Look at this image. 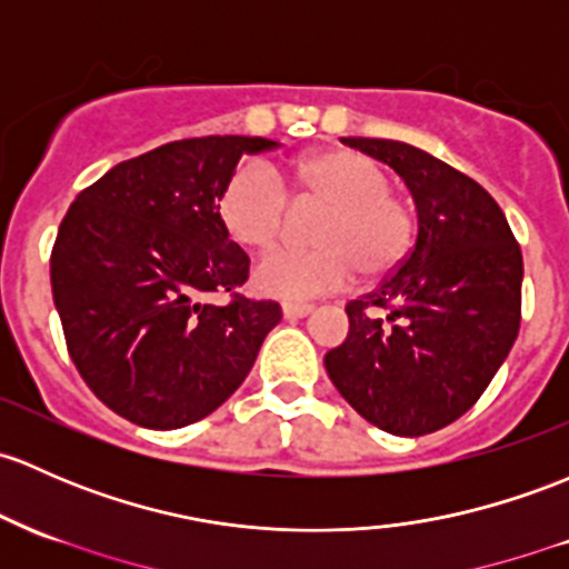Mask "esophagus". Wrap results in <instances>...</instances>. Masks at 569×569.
I'll return each instance as SVG.
<instances>
[{
  "label": "esophagus",
  "mask_w": 569,
  "mask_h": 569,
  "mask_svg": "<svg viewBox=\"0 0 569 569\" xmlns=\"http://www.w3.org/2000/svg\"><path fill=\"white\" fill-rule=\"evenodd\" d=\"M313 310V305H302V302H286L283 305V316L286 319H305V316Z\"/></svg>",
  "instance_id": "34e87169"
}]
</instances>
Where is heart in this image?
Listing matches in <instances>:
<instances>
[{"mask_svg": "<svg viewBox=\"0 0 569 569\" xmlns=\"http://www.w3.org/2000/svg\"><path fill=\"white\" fill-rule=\"evenodd\" d=\"M286 199L316 201L327 212L316 220L310 250H274L253 269L259 295L308 302L346 289L357 269L381 280L406 261L417 234L415 209L390 190V174L368 154L325 147L280 169L242 166L218 193V220L231 242L269 250L286 229Z\"/></svg>", "mask_w": 569, "mask_h": 569, "instance_id": "heart-1", "label": "heart"}]
</instances>
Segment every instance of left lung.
Segmentation results:
<instances>
[{
	"label": "left lung",
	"mask_w": 569,
	"mask_h": 569,
	"mask_svg": "<svg viewBox=\"0 0 569 569\" xmlns=\"http://www.w3.org/2000/svg\"><path fill=\"white\" fill-rule=\"evenodd\" d=\"M392 166L417 204V242L325 357L351 409L392 436L450 426L486 392L521 327L523 259L490 193L403 141L340 139Z\"/></svg>",
	"instance_id": "left-lung-1"
}]
</instances>
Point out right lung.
<instances>
[{
    "label": "right lung",
    "instance_id": "add662e5",
    "mask_svg": "<svg viewBox=\"0 0 569 569\" xmlns=\"http://www.w3.org/2000/svg\"><path fill=\"white\" fill-rule=\"evenodd\" d=\"M259 136L182 139L83 188L51 250L70 360L124 420L174 430L212 415L253 368L280 305L237 295L250 259L218 220V193ZM209 290L232 302L204 306Z\"/></svg>",
    "mask_w": 569,
    "mask_h": 569
}]
</instances>
